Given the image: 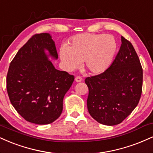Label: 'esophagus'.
Segmentation results:
<instances>
[{
    "mask_svg": "<svg viewBox=\"0 0 153 153\" xmlns=\"http://www.w3.org/2000/svg\"><path fill=\"white\" fill-rule=\"evenodd\" d=\"M82 81V78L81 76L75 77V82H81Z\"/></svg>",
    "mask_w": 153,
    "mask_h": 153,
    "instance_id": "esophagus-1",
    "label": "esophagus"
}]
</instances>
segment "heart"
Listing matches in <instances>:
<instances>
[{
    "mask_svg": "<svg viewBox=\"0 0 153 153\" xmlns=\"http://www.w3.org/2000/svg\"><path fill=\"white\" fill-rule=\"evenodd\" d=\"M117 51V42L110 34L81 33L75 36L67 46L62 47L59 57L64 69L71 71L83 61L91 73L103 72L112 62Z\"/></svg>",
    "mask_w": 153,
    "mask_h": 153,
    "instance_id": "b5f03b06",
    "label": "heart"
}]
</instances>
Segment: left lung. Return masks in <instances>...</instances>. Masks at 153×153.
Returning <instances> with one entry per match:
<instances>
[{"label": "left lung", "mask_w": 153, "mask_h": 153, "mask_svg": "<svg viewBox=\"0 0 153 153\" xmlns=\"http://www.w3.org/2000/svg\"><path fill=\"white\" fill-rule=\"evenodd\" d=\"M110 66L103 73L87 77V109L99 123H121L137 107L143 87V68L132 44L123 36Z\"/></svg>", "instance_id": "8db88e82"}]
</instances>
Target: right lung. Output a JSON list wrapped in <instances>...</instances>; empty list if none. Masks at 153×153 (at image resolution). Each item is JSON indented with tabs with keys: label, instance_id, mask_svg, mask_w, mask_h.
Wrapping results in <instances>:
<instances>
[{
	"label": "right lung",
	"instance_id": "add662e5",
	"mask_svg": "<svg viewBox=\"0 0 153 153\" xmlns=\"http://www.w3.org/2000/svg\"><path fill=\"white\" fill-rule=\"evenodd\" d=\"M58 59L49 33L36 34L19 49L9 66L7 91L12 105L26 121L47 125L58 119L64 95L74 76L54 67Z\"/></svg>",
	"mask_w": 153,
	"mask_h": 153
}]
</instances>
